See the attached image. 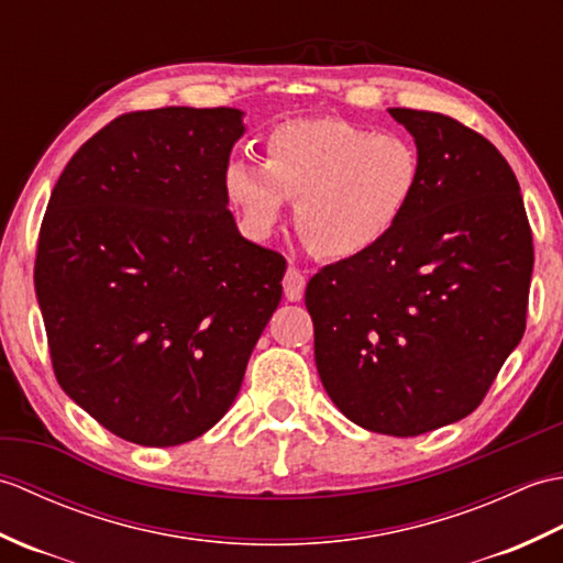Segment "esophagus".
<instances>
[{"label": "esophagus", "mask_w": 563, "mask_h": 563, "mask_svg": "<svg viewBox=\"0 0 563 563\" xmlns=\"http://www.w3.org/2000/svg\"><path fill=\"white\" fill-rule=\"evenodd\" d=\"M305 288H307V278L300 273V268L290 266L288 271H285L283 290H285V297H288L290 302H300L302 295H305Z\"/></svg>", "instance_id": "1"}]
</instances>
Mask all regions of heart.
Instances as JSON below:
<instances>
[{"label":"heart","instance_id":"obj_1","mask_svg":"<svg viewBox=\"0 0 563 563\" xmlns=\"http://www.w3.org/2000/svg\"><path fill=\"white\" fill-rule=\"evenodd\" d=\"M263 162L224 166V194L254 236H268L297 200L295 227L312 254L345 261L397 230L423 181L409 137L375 133L343 118H295L275 125Z\"/></svg>","mask_w":563,"mask_h":563}]
</instances>
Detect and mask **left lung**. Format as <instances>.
Wrapping results in <instances>:
<instances>
[{
    "instance_id": "left-lung-1",
    "label": "left lung",
    "mask_w": 563,
    "mask_h": 563,
    "mask_svg": "<svg viewBox=\"0 0 563 563\" xmlns=\"http://www.w3.org/2000/svg\"><path fill=\"white\" fill-rule=\"evenodd\" d=\"M423 159L411 210L385 242L307 283L314 361L339 411L411 438L470 416L518 349L532 232L518 178L450 115L389 109Z\"/></svg>"
}]
</instances>
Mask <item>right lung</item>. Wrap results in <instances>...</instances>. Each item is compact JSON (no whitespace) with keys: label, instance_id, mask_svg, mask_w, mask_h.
<instances>
[{"label":"right lung","instance_id":"add662e5","mask_svg":"<svg viewBox=\"0 0 563 563\" xmlns=\"http://www.w3.org/2000/svg\"><path fill=\"white\" fill-rule=\"evenodd\" d=\"M242 118L125 113L84 142L47 202L33 280L55 377L137 445H181L218 423L280 305L285 258L227 210Z\"/></svg>","mask_w":563,"mask_h":563}]
</instances>
